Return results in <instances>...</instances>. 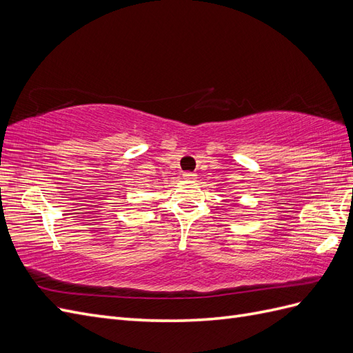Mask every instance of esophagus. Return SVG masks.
<instances>
[{
  "instance_id": "obj_1",
  "label": "esophagus",
  "mask_w": 353,
  "mask_h": 353,
  "mask_svg": "<svg viewBox=\"0 0 353 353\" xmlns=\"http://www.w3.org/2000/svg\"><path fill=\"white\" fill-rule=\"evenodd\" d=\"M183 176H184V179H187V181H194V179L197 178V175H196L194 172H190V170H188V172H184Z\"/></svg>"
}]
</instances>
